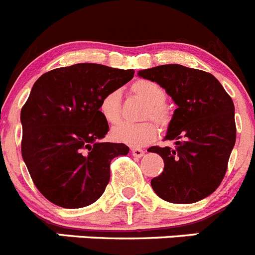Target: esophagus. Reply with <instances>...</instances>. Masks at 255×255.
<instances>
[{
    "label": "esophagus",
    "mask_w": 255,
    "mask_h": 255,
    "mask_svg": "<svg viewBox=\"0 0 255 255\" xmlns=\"http://www.w3.org/2000/svg\"><path fill=\"white\" fill-rule=\"evenodd\" d=\"M130 152H132V155L134 156V157H142V156L144 155V151L142 150V148H132L130 150Z\"/></svg>",
    "instance_id": "obj_1"
}]
</instances>
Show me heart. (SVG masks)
<instances>
[{"instance_id":"heart-1","label":"heart","mask_w":255,"mask_h":255,"mask_svg":"<svg viewBox=\"0 0 255 255\" xmlns=\"http://www.w3.org/2000/svg\"><path fill=\"white\" fill-rule=\"evenodd\" d=\"M132 95L146 103L142 119H152L160 128H167L171 122V111L166 105V90L157 82L151 80H136L129 86ZM99 112L108 123H116L121 118V94L109 91L100 99ZM114 141L126 143L132 147H141L155 141L159 129L152 122L133 123L121 122L112 128Z\"/></svg>"}]
</instances>
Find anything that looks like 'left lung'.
Masks as SVG:
<instances>
[{"label":"left lung","mask_w":255,"mask_h":255,"mask_svg":"<svg viewBox=\"0 0 255 255\" xmlns=\"http://www.w3.org/2000/svg\"><path fill=\"white\" fill-rule=\"evenodd\" d=\"M157 82L178 108L165 136L171 148L152 146L164 170L151 180L155 193L170 203H194L221 184L236 139L235 108L216 77L182 65H162L138 72Z\"/></svg>","instance_id":"1"}]
</instances>
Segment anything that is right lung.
<instances>
[{
    "instance_id": "add662e5",
    "label": "right lung",
    "mask_w": 255,
    "mask_h": 255,
    "mask_svg": "<svg viewBox=\"0 0 255 255\" xmlns=\"http://www.w3.org/2000/svg\"><path fill=\"white\" fill-rule=\"evenodd\" d=\"M133 70L77 63L36 80L21 109V155L38 190L63 208H81L102 197L111 161L125 143L103 142L109 130L100 99L133 79Z\"/></svg>"
}]
</instances>
